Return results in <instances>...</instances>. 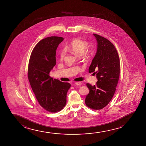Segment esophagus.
Listing matches in <instances>:
<instances>
[{
    "label": "esophagus",
    "instance_id": "obj_1",
    "mask_svg": "<svg viewBox=\"0 0 146 146\" xmlns=\"http://www.w3.org/2000/svg\"><path fill=\"white\" fill-rule=\"evenodd\" d=\"M75 84L77 85H80L82 84V83L81 82H77L75 83Z\"/></svg>",
    "mask_w": 146,
    "mask_h": 146
}]
</instances>
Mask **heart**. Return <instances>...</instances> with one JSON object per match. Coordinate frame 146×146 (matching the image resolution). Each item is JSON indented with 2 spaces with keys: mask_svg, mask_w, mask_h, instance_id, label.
Wrapping results in <instances>:
<instances>
[{
  "mask_svg": "<svg viewBox=\"0 0 146 146\" xmlns=\"http://www.w3.org/2000/svg\"><path fill=\"white\" fill-rule=\"evenodd\" d=\"M88 47L87 43L79 39H76L71 41L69 44L66 45V50L74 53L78 56H82L85 52ZM65 56V51L62 50L60 52V58L63 60Z\"/></svg>",
  "mask_w": 146,
  "mask_h": 146,
  "instance_id": "b5f03b06",
  "label": "heart"
}]
</instances>
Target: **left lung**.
<instances>
[{"label": "left lung", "instance_id": "left-lung-1", "mask_svg": "<svg viewBox=\"0 0 146 146\" xmlns=\"http://www.w3.org/2000/svg\"><path fill=\"white\" fill-rule=\"evenodd\" d=\"M97 42L96 55L89 72L96 74L98 81L92 86L87 83L89 93L85 104L89 108L100 110L107 105L116 91L120 76V59L114 45L107 39L93 34Z\"/></svg>", "mask_w": 146, "mask_h": 146}]
</instances>
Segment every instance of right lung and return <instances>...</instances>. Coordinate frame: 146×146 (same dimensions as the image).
Here are the masks:
<instances>
[{"instance_id":"right-lung-1","label":"right lung","mask_w":146,"mask_h":146,"mask_svg":"<svg viewBox=\"0 0 146 146\" xmlns=\"http://www.w3.org/2000/svg\"><path fill=\"white\" fill-rule=\"evenodd\" d=\"M64 38L51 36L40 41L30 55L28 78L33 92L40 106L45 110L56 113L66 104L69 83L60 81L49 76L56 65V50Z\"/></svg>"}]
</instances>
